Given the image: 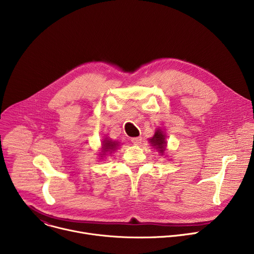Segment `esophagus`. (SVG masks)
Masks as SVG:
<instances>
[{
  "label": "esophagus",
  "mask_w": 254,
  "mask_h": 254,
  "mask_svg": "<svg viewBox=\"0 0 254 254\" xmlns=\"http://www.w3.org/2000/svg\"><path fill=\"white\" fill-rule=\"evenodd\" d=\"M141 137L140 136H137V137H131L130 138V141L133 143V144H139L141 142Z\"/></svg>",
  "instance_id": "esophagus-1"
}]
</instances>
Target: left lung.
<instances>
[{
  "instance_id": "obj_1",
  "label": "left lung",
  "mask_w": 254,
  "mask_h": 254,
  "mask_svg": "<svg viewBox=\"0 0 254 254\" xmlns=\"http://www.w3.org/2000/svg\"><path fill=\"white\" fill-rule=\"evenodd\" d=\"M150 142L152 146L160 153V154H164L165 150H166V146H167V141H166V135L165 133L158 128L154 134V136L152 138H150Z\"/></svg>"
}]
</instances>
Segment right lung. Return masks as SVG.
<instances>
[{
	"mask_svg": "<svg viewBox=\"0 0 254 254\" xmlns=\"http://www.w3.org/2000/svg\"><path fill=\"white\" fill-rule=\"evenodd\" d=\"M119 143L120 142H118V141H114V140H112V139H110V138H107V137H105L104 139H103V141H102V148H101V153H102V155H106L107 153H110V154H112L114 151H116V149H118V147H119ZM101 155V154H100ZM102 157V156H101Z\"/></svg>",
	"mask_w": 254,
	"mask_h": 254,
	"instance_id": "right-lung-1",
	"label": "right lung"
}]
</instances>
